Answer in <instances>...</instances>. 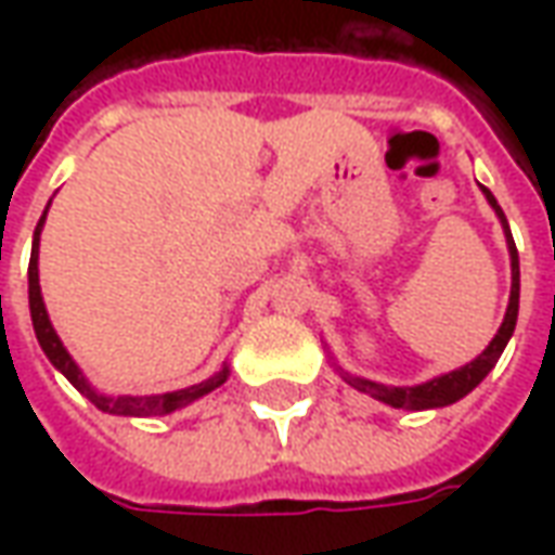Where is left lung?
I'll return each mask as SVG.
<instances>
[{"label": "left lung", "mask_w": 555, "mask_h": 555, "mask_svg": "<svg viewBox=\"0 0 555 555\" xmlns=\"http://www.w3.org/2000/svg\"><path fill=\"white\" fill-rule=\"evenodd\" d=\"M481 193L490 202V207L496 210V217L502 222V231H505V243H508V255H512V297H508V309H505V318H502V326L496 330V336L490 341L488 348L478 353L476 360L466 362L461 369H454L449 374H440V377H434L428 384H418V386H384V384H374V380H365V377H357V374L341 372V377L348 380L353 389H360L365 396L377 398V401H384L389 408L398 410H434V408H449L454 401H461L464 396H469L473 389H476L488 372L496 365V360L502 357V350L508 345V338L514 333V324H517V306H520V261H517V246H514L512 231H508V219L502 214V207L496 205V198L490 193L488 186H481Z\"/></svg>", "instance_id": "1"}]
</instances>
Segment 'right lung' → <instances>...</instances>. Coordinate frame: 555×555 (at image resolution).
<instances>
[{
    "label": "right lung",
    "instance_id": "add662e5",
    "mask_svg": "<svg viewBox=\"0 0 555 555\" xmlns=\"http://www.w3.org/2000/svg\"><path fill=\"white\" fill-rule=\"evenodd\" d=\"M43 219H47V210L43 217L38 219V229H35V237H31V258H29V309H31V326H35V336H38V345L47 353V360L53 362L59 372L65 374L70 384L77 386L82 396L89 398L91 404L103 413H113V416H166V413H175V410L193 404L195 398L214 392L217 386H222L229 380V365H222L214 377H207L202 384L186 386V389H178V392H163V396H103L94 386L86 380V374L79 372V365L70 360V353L62 345V338L55 336L53 324H50V314H47V306H43L41 297V279H38V243H41V229Z\"/></svg>",
    "mask_w": 555,
    "mask_h": 555
}]
</instances>
